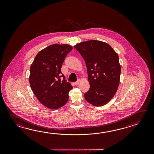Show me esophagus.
<instances>
[{
    "instance_id": "34e87169",
    "label": "esophagus",
    "mask_w": 154,
    "mask_h": 154,
    "mask_svg": "<svg viewBox=\"0 0 154 154\" xmlns=\"http://www.w3.org/2000/svg\"><path fill=\"white\" fill-rule=\"evenodd\" d=\"M80 80H79L78 82H74V84L75 85H78L79 84V83H80Z\"/></svg>"
}]
</instances>
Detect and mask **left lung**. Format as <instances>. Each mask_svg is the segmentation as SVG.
I'll use <instances>...</instances> for the list:
<instances>
[{
  "label": "left lung",
  "mask_w": 154,
  "mask_h": 154,
  "mask_svg": "<svg viewBox=\"0 0 154 154\" xmlns=\"http://www.w3.org/2000/svg\"><path fill=\"white\" fill-rule=\"evenodd\" d=\"M75 49L85 60L90 89L86 101L100 107L110 101L117 91L121 67L118 54L107 43L90 40L76 44Z\"/></svg>",
  "instance_id": "1"
}]
</instances>
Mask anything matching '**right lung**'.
I'll list each match as a JSON object with an SVG mask.
<instances>
[{"mask_svg":"<svg viewBox=\"0 0 154 154\" xmlns=\"http://www.w3.org/2000/svg\"><path fill=\"white\" fill-rule=\"evenodd\" d=\"M72 49V46L66 44L50 45L39 51L31 64L29 85L38 101L48 108L58 109L68 101L72 86L61 75V68Z\"/></svg>","mask_w":154,"mask_h":154,"instance_id":"1","label":"right lung"}]
</instances>
